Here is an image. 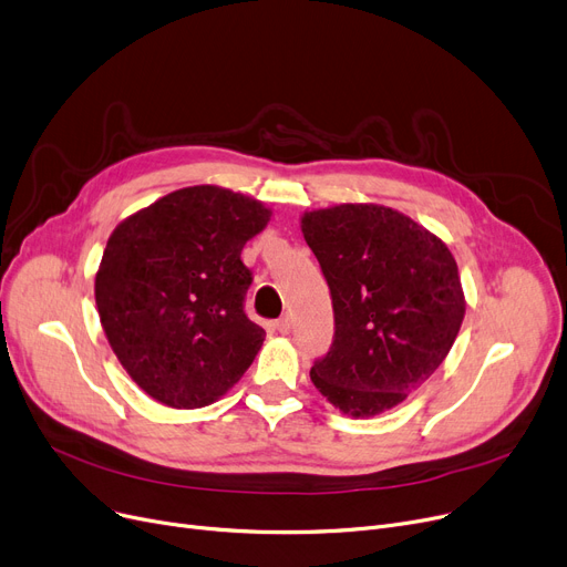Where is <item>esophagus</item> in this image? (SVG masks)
<instances>
[{"instance_id":"obj_1","label":"esophagus","mask_w":567,"mask_h":567,"mask_svg":"<svg viewBox=\"0 0 567 567\" xmlns=\"http://www.w3.org/2000/svg\"><path fill=\"white\" fill-rule=\"evenodd\" d=\"M276 329L282 333V336H287L289 331H291V319L285 315V317H280L278 321H276Z\"/></svg>"}]
</instances>
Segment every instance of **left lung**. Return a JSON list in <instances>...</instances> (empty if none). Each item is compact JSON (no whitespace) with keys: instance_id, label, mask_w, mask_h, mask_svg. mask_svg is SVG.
I'll return each instance as SVG.
<instances>
[{"instance_id":"left-lung-1","label":"left lung","mask_w":567,"mask_h":567,"mask_svg":"<svg viewBox=\"0 0 567 567\" xmlns=\"http://www.w3.org/2000/svg\"><path fill=\"white\" fill-rule=\"evenodd\" d=\"M301 231L336 315V340L310 379L342 413L372 419L449 355L466 312L457 261L436 234L381 204L315 208Z\"/></svg>"}]
</instances>
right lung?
I'll list each match as a JSON object with an SVG mask.
<instances>
[{"label": "right lung", "mask_w": 567, "mask_h": 567, "mask_svg": "<svg viewBox=\"0 0 567 567\" xmlns=\"http://www.w3.org/2000/svg\"><path fill=\"white\" fill-rule=\"evenodd\" d=\"M271 208L220 186L174 190L118 223L96 271L105 338L140 389L172 409L220 400L264 344L244 312L246 241Z\"/></svg>", "instance_id": "1"}]
</instances>
